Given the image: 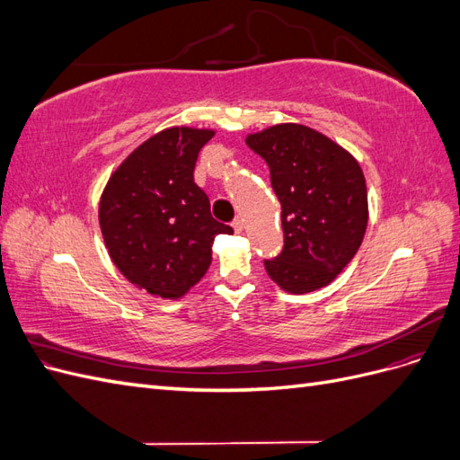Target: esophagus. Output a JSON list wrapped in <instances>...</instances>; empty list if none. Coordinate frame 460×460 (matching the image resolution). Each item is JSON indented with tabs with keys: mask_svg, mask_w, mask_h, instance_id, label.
<instances>
[{
	"mask_svg": "<svg viewBox=\"0 0 460 460\" xmlns=\"http://www.w3.org/2000/svg\"><path fill=\"white\" fill-rule=\"evenodd\" d=\"M232 228H234V232H235V234H240V232L243 230V220H242L240 217H238V218H234V220H232Z\"/></svg>",
	"mask_w": 460,
	"mask_h": 460,
	"instance_id": "34e87169",
	"label": "esophagus"
}]
</instances>
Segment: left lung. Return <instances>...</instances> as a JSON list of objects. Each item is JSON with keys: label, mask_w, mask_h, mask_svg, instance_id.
Masks as SVG:
<instances>
[{"label": "left lung", "mask_w": 460, "mask_h": 460, "mask_svg": "<svg viewBox=\"0 0 460 460\" xmlns=\"http://www.w3.org/2000/svg\"><path fill=\"white\" fill-rule=\"evenodd\" d=\"M264 159L282 205L284 247L264 259L269 276L289 294L328 286L365 238L368 198L363 171L343 147L303 124H276L247 136Z\"/></svg>", "instance_id": "obj_1"}]
</instances>
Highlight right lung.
Masks as SVG:
<instances>
[{
  "label": "right lung",
  "instance_id": "1",
  "mask_svg": "<svg viewBox=\"0 0 460 460\" xmlns=\"http://www.w3.org/2000/svg\"><path fill=\"white\" fill-rule=\"evenodd\" d=\"M213 130L169 128L134 149L109 178L100 226L109 255L134 286L151 296L182 297L211 264L215 235L234 230L211 217L193 182Z\"/></svg>",
  "mask_w": 460,
  "mask_h": 460
}]
</instances>
